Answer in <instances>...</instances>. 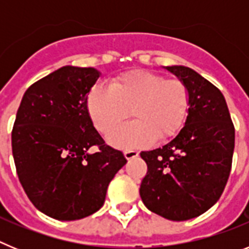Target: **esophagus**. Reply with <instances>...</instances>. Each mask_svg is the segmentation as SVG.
Masks as SVG:
<instances>
[{
	"mask_svg": "<svg viewBox=\"0 0 249 249\" xmlns=\"http://www.w3.org/2000/svg\"><path fill=\"white\" fill-rule=\"evenodd\" d=\"M138 151H133V149H128V151H124V157L126 160H132V158L138 157Z\"/></svg>",
	"mask_w": 249,
	"mask_h": 249,
	"instance_id": "34e87169",
	"label": "esophagus"
}]
</instances>
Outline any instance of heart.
<instances>
[{
    "label": "heart",
    "mask_w": 249,
    "mask_h": 249,
    "mask_svg": "<svg viewBox=\"0 0 249 249\" xmlns=\"http://www.w3.org/2000/svg\"><path fill=\"white\" fill-rule=\"evenodd\" d=\"M128 109L134 121L107 137L116 148H138L151 144L156 137H173L186 117L188 91L179 80L137 70L112 78L108 87L96 85L87 96L89 117L105 135L126 117Z\"/></svg>",
    "instance_id": "heart-1"
}]
</instances>
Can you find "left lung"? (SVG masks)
Returning <instances> with one entry per match:
<instances>
[{"label":"left lung","instance_id":"8db88e82","mask_svg":"<svg viewBox=\"0 0 249 249\" xmlns=\"http://www.w3.org/2000/svg\"><path fill=\"white\" fill-rule=\"evenodd\" d=\"M163 68L187 87L188 114L171 142L141 152L148 171L140 195L156 214L187 221L221 197L232 167L234 126L223 94L210 81L186 66Z\"/></svg>","mask_w":249,"mask_h":249}]
</instances>
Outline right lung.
I'll return each mask as SVG.
<instances>
[{
	"mask_svg": "<svg viewBox=\"0 0 249 249\" xmlns=\"http://www.w3.org/2000/svg\"><path fill=\"white\" fill-rule=\"evenodd\" d=\"M100 76L92 67L58 68L28 87L13 124L19 182L37 210L58 221L97 212L127 162L105 143L87 111V96Z\"/></svg>",
	"mask_w": 249,
	"mask_h": 249,
	"instance_id": "obj_1",
	"label": "right lung"
}]
</instances>
